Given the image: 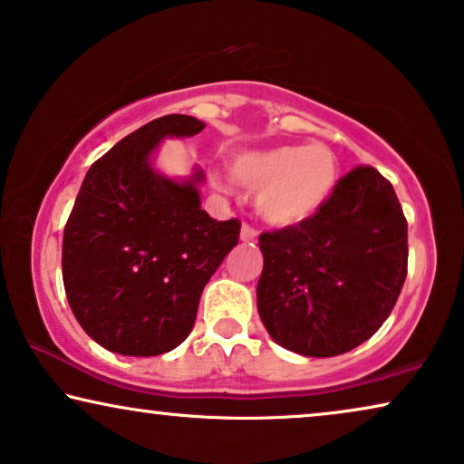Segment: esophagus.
Wrapping results in <instances>:
<instances>
[{
	"instance_id": "34e87169",
	"label": "esophagus",
	"mask_w": 464,
	"mask_h": 464,
	"mask_svg": "<svg viewBox=\"0 0 464 464\" xmlns=\"http://www.w3.org/2000/svg\"><path fill=\"white\" fill-rule=\"evenodd\" d=\"M256 236H259V233H256L250 225H242V231H239V239H242V242L246 244L256 242Z\"/></svg>"
}]
</instances>
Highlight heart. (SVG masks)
Wrapping results in <instances>:
<instances>
[{"mask_svg":"<svg viewBox=\"0 0 464 464\" xmlns=\"http://www.w3.org/2000/svg\"><path fill=\"white\" fill-rule=\"evenodd\" d=\"M228 169L246 188L259 190L256 212L274 227L302 225L313 218L338 181V158L324 143L244 151ZM212 181L222 186L216 173Z\"/></svg>","mask_w":464,"mask_h":464,"instance_id":"obj_1","label":"heart"}]
</instances>
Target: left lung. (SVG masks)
Segmentation results:
<instances>
[{"label":"left lung","mask_w":464,"mask_h":464,"mask_svg":"<svg viewBox=\"0 0 464 464\" xmlns=\"http://www.w3.org/2000/svg\"><path fill=\"white\" fill-rule=\"evenodd\" d=\"M256 308L293 353H347L383 325L407 278V220L388 179L355 167L313 218L263 233Z\"/></svg>","instance_id":"obj_1"}]
</instances>
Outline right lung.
<instances>
[{"label":"right lung","instance_id":"obj_1","mask_svg":"<svg viewBox=\"0 0 464 464\" xmlns=\"http://www.w3.org/2000/svg\"><path fill=\"white\" fill-rule=\"evenodd\" d=\"M205 128L164 115L113 145L87 171L63 228V289L90 338L120 355H162L181 344L201 293L239 239V220L201 209V169L164 178L151 164L167 137Z\"/></svg>","mask_w":464,"mask_h":464}]
</instances>
